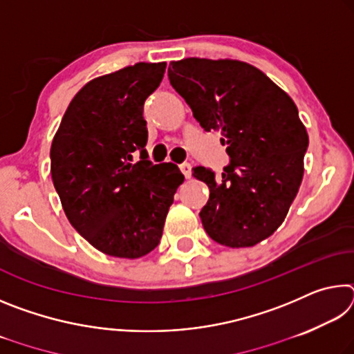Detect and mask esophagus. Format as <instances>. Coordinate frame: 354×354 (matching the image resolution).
I'll list each match as a JSON object with an SVG mask.
<instances>
[{
    "mask_svg": "<svg viewBox=\"0 0 354 354\" xmlns=\"http://www.w3.org/2000/svg\"><path fill=\"white\" fill-rule=\"evenodd\" d=\"M179 170L183 171V175L185 176V179H189L192 176V165L189 162H184L179 165Z\"/></svg>",
    "mask_w": 354,
    "mask_h": 354,
    "instance_id": "obj_1",
    "label": "esophagus"
}]
</instances>
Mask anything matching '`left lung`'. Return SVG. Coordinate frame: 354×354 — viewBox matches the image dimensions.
Instances as JSON below:
<instances>
[{
    "instance_id": "left-lung-1",
    "label": "left lung",
    "mask_w": 354,
    "mask_h": 354,
    "mask_svg": "<svg viewBox=\"0 0 354 354\" xmlns=\"http://www.w3.org/2000/svg\"><path fill=\"white\" fill-rule=\"evenodd\" d=\"M169 80L231 158L221 176L194 169L209 187L200 212L209 237L231 248L262 242L284 221L303 179L309 137L295 103L259 68L234 59L171 62Z\"/></svg>"
}]
</instances>
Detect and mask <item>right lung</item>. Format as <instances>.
Returning <instances> with one entry per match:
<instances>
[{
  "mask_svg": "<svg viewBox=\"0 0 354 354\" xmlns=\"http://www.w3.org/2000/svg\"><path fill=\"white\" fill-rule=\"evenodd\" d=\"M165 62H137L88 81L51 143V176L71 226L101 253L137 259L159 245L184 175L147 159L145 100ZM141 160L132 164V153Z\"/></svg>",
  "mask_w": 354,
  "mask_h": 354,
  "instance_id": "1",
  "label": "right lung"
}]
</instances>
